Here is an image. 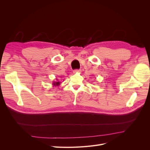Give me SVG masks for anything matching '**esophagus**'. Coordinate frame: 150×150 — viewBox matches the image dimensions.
<instances>
[{"instance_id": "esophagus-1", "label": "esophagus", "mask_w": 150, "mask_h": 150, "mask_svg": "<svg viewBox=\"0 0 150 150\" xmlns=\"http://www.w3.org/2000/svg\"><path fill=\"white\" fill-rule=\"evenodd\" d=\"M81 72L80 69H75V70H74V73H75V72Z\"/></svg>"}]
</instances>
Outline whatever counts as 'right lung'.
<instances>
[{
  "label": "right lung",
  "instance_id": "add662e5",
  "mask_svg": "<svg viewBox=\"0 0 150 150\" xmlns=\"http://www.w3.org/2000/svg\"><path fill=\"white\" fill-rule=\"evenodd\" d=\"M59 84H60L59 82H55V83H53V85H54V86H59Z\"/></svg>",
  "mask_w": 150,
  "mask_h": 150
}]
</instances>
